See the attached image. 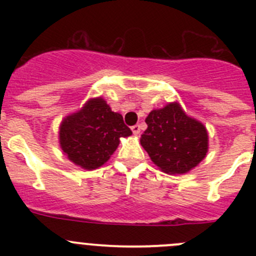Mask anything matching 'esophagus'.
<instances>
[{"label": "esophagus", "instance_id": "esophagus-1", "mask_svg": "<svg viewBox=\"0 0 256 256\" xmlns=\"http://www.w3.org/2000/svg\"><path fill=\"white\" fill-rule=\"evenodd\" d=\"M131 130H132V132H134V135H140V126L138 125H135V126H132V128H131Z\"/></svg>", "mask_w": 256, "mask_h": 256}]
</instances>
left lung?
<instances>
[{
  "instance_id": "1",
  "label": "left lung",
  "mask_w": 256,
  "mask_h": 256,
  "mask_svg": "<svg viewBox=\"0 0 256 256\" xmlns=\"http://www.w3.org/2000/svg\"><path fill=\"white\" fill-rule=\"evenodd\" d=\"M140 144L151 161L168 174H183L197 167L208 152V131L186 114L180 102L152 110Z\"/></svg>"
}]
</instances>
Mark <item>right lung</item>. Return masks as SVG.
<instances>
[{
  "label": "right lung",
  "instance_id": "add662e5",
  "mask_svg": "<svg viewBox=\"0 0 256 256\" xmlns=\"http://www.w3.org/2000/svg\"><path fill=\"white\" fill-rule=\"evenodd\" d=\"M132 135L122 116L114 112L102 96L88 100L59 125V144L76 166L92 171L106 164L121 138Z\"/></svg>",
  "mask_w": 256,
  "mask_h": 256
}]
</instances>
